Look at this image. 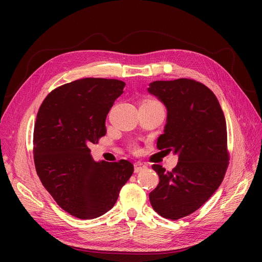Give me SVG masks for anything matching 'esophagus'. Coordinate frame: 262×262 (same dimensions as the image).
<instances>
[{"label": "esophagus", "mask_w": 262, "mask_h": 262, "mask_svg": "<svg viewBox=\"0 0 262 262\" xmlns=\"http://www.w3.org/2000/svg\"><path fill=\"white\" fill-rule=\"evenodd\" d=\"M144 168H146V165L145 164L141 163V162L134 163V172H140V171L143 170Z\"/></svg>", "instance_id": "obj_1"}]
</instances>
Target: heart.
Listing matches in <instances>:
<instances>
[{"label": "heart", "mask_w": 262, "mask_h": 262, "mask_svg": "<svg viewBox=\"0 0 262 262\" xmlns=\"http://www.w3.org/2000/svg\"><path fill=\"white\" fill-rule=\"evenodd\" d=\"M142 104H144V105H161L160 102L156 101V100H153V99L143 100V102H142Z\"/></svg>", "instance_id": "obj_1"}]
</instances>
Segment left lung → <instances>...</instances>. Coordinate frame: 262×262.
I'll return each mask as SVG.
<instances>
[{
    "mask_svg": "<svg viewBox=\"0 0 262 262\" xmlns=\"http://www.w3.org/2000/svg\"><path fill=\"white\" fill-rule=\"evenodd\" d=\"M147 91L167 109L157 147L178 155L171 171L152 166L160 182L149 201L161 216L178 220L202 207L223 181L229 160L225 117L215 95L200 82L155 81Z\"/></svg>",
    "mask_w": 262,
    "mask_h": 262,
    "instance_id": "obj_1",
    "label": "left lung"
}]
</instances>
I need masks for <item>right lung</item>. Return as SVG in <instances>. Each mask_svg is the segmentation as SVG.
<instances>
[{"label":"right lung","instance_id":"obj_1","mask_svg":"<svg viewBox=\"0 0 262 262\" xmlns=\"http://www.w3.org/2000/svg\"><path fill=\"white\" fill-rule=\"evenodd\" d=\"M125 83L87 77L45 98L34 130V161L43 187L60 207L82 220L112 209L132 176L125 160L95 162L89 146L106 134V117Z\"/></svg>","mask_w":262,"mask_h":262}]
</instances>
